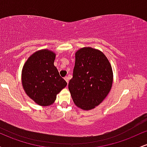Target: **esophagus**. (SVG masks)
Instances as JSON below:
<instances>
[{
	"label": "esophagus",
	"instance_id": "1",
	"mask_svg": "<svg viewBox=\"0 0 147 147\" xmlns=\"http://www.w3.org/2000/svg\"><path fill=\"white\" fill-rule=\"evenodd\" d=\"M64 79H65V80L66 81L67 83L68 84V82H69V77H64Z\"/></svg>",
	"mask_w": 147,
	"mask_h": 147
}]
</instances>
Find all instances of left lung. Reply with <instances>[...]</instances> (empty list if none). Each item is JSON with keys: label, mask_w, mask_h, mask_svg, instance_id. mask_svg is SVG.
<instances>
[{"label": "left lung", "mask_w": 147, "mask_h": 147, "mask_svg": "<svg viewBox=\"0 0 147 147\" xmlns=\"http://www.w3.org/2000/svg\"><path fill=\"white\" fill-rule=\"evenodd\" d=\"M113 80L112 67L102 51L84 47L75 52L73 77L68 89L77 107L88 111L99 105L111 91Z\"/></svg>", "instance_id": "1"}]
</instances>
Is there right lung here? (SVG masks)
Segmentation results:
<instances>
[{
  "label": "right lung",
  "mask_w": 147,
  "mask_h": 147,
  "mask_svg": "<svg viewBox=\"0 0 147 147\" xmlns=\"http://www.w3.org/2000/svg\"><path fill=\"white\" fill-rule=\"evenodd\" d=\"M56 54L48 49L35 52L22 69L21 82L27 95L38 105L48 106L67 85L54 65Z\"/></svg>",
  "instance_id": "obj_1"
}]
</instances>
